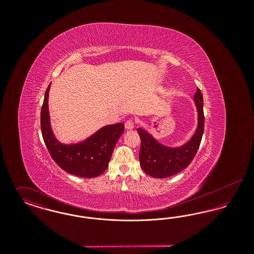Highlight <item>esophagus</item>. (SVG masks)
<instances>
[{
    "label": "esophagus",
    "mask_w": 254,
    "mask_h": 254,
    "mask_svg": "<svg viewBox=\"0 0 254 254\" xmlns=\"http://www.w3.org/2000/svg\"><path fill=\"white\" fill-rule=\"evenodd\" d=\"M125 127H126V129H127V130L133 129V127H134V122H133L132 120H127V121L125 123Z\"/></svg>",
    "instance_id": "obj_1"
}]
</instances>
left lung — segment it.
I'll list each match as a JSON object with an SVG mask.
<instances>
[{
  "mask_svg": "<svg viewBox=\"0 0 254 254\" xmlns=\"http://www.w3.org/2000/svg\"><path fill=\"white\" fill-rule=\"evenodd\" d=\"M193 100L197 110V127L191 138L184 145H164L147 130L142 127L137 128L141 138L140 165L147 175L154 178L170 177L189 167L193 160L202 140L205 124L203 95L199 88H197Z\"/></svg>",
  "mask_w": 254,
  "mask_h": 254,
  "instance_id": "obj_1",
  "label": "left lung"
}]
</instances>
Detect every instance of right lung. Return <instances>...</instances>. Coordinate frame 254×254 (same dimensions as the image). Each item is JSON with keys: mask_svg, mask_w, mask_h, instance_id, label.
Returning a JSON list of instances; mask_svg holds the SVG:
<instances>
[{"mask_svg": "<svg viewBox=\"0 0 254 254\" xmlns=\"http://www.w3.org/2000/svg\"><path fill=\"white\" fill-rule=\"evenodd\" d=\"M50 85L46 91L41 110V130L45 144L55 163L67 173L93 178L103 174L109 167L113 149L124 132L123 123L105 126L84 141L64 144L52 130L49 110Z\"/></svg>", "mask_w": 254, "mask_h": 254, "instance_id": "obj_1", "label": "right lung"}]
</instances>
